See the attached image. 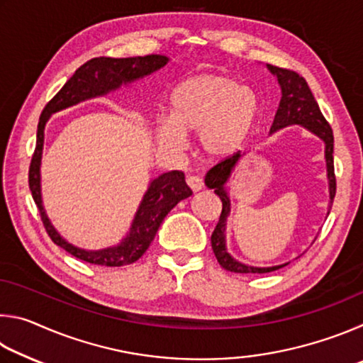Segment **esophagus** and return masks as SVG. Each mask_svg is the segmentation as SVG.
<instances>
[{"mask_svg":"<svg viewBox=\"0 0 363 363\" xmlns=\"http://www.w3.org/2000/svg\"><path fill=\"white\" fill-rule=\"evenodd\" d=\"M187 186L194 190V192H199V190L203 189V181L199 176H187Z\"/></svg>","mask_w":363,"mask_h":363,"instance_id":"1","label":"esophagus"}]
</instances>
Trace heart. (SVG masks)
<instances>
[{"label": "heart", "mask_w": 363, "mask_h": 363, "mask_svg": "<svg viewBox=\"0 0 363 363\" xmlns=\"http://www.w3.org/2000/svg\"><path fill=\"white\" fill-rule=\"evenodd\" d=\"M253 89L224 75H200L181 83L169 99V118L157 120L155 136L167 150H179L182 134H200L208 157L224 158L247 143L259 121Z\"/></svg>", "instance_id": "b5f03b06"}]
</instances>
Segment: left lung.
<instances>
[{
    "mask_svg": "<svg viewBox=\"0 0 363 363\" xmlns=\"http://www.w3.org/2000/svg\"><path fill=\"white\" fill-rule=\"evenodd\" d=\"M272 75L277 77L279 84L281 88V99L279 104L277 113H275V118L272 126H270V134L284 130L286 126L291 125H301L306 128L307 131L315 134L317 138H320L325 143V162H327V177H328V190H330V203H328V214L331 210V205H333V199L336 194V177H335V164H333V131H331V126L328 121L325 120L322 115L320 108H318V104L314 99V94L307 86L306 79L298 75L296 72L280 69V67L275 65H267ZM243 155L240 152L233 153V155L224 158L223 162L208 171L205 176V184L208 189H213L214 194H216L220 201H223V211H220L219 223L214 229L211 235V247L214 251V256H216L218 262L220 267H224L229 272L235 274H267L272 272V270H279L285 267L286 264H280V266H272V267H253L248 266V264H243L240 261L233 259V257L227 253L225 248V223L227 218L230 214V200L229 194L225 190V184L230 179L233 173V168L237 167L238 160Z\"/></svg>",
    "mask_w": 363,
    "mask_h": 363,
    "instance_id": "8db88e82",
    "label": "left lung"
}]
</instances>
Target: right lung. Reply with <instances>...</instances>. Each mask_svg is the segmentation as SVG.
Instances as JSON below:
<instances>
[{
	"mask_svg": "<svg viewBox=\"0 0 363 363\" xmlns=\"http://www.w3.org/2000/svg\"><path fill=\"white\" fill-rule=\"evenodd\" d=\"M168 60L169 59L167 56H160V54L125 59L94 57L79 67L69 82L62 86V89L43 108L38 131H36V147L28 169V186L30 190H32L35 203L40 210L41 220L45 224L48 235L51 237V240L57 247L64 248L67 253L78 257V259L107 267H120L136 262L145 253L147 248L150 247L158 227L163 223V219L167 218V214L181 200L192 195V190L186 184V177H184L182 171H169V173L160 174L155 179L150 181L149 189H147L144 199L138 208L136 216L133 219L130 233L123 238L120 245L96 251L73 247L72 243L67 242L54 229L41 200L40 167L43 144H45V126L49 116L64 108L77 106V104L83 101L106 96L121 88V84H130L139 78L150 75V73L167 65Z\"/></svg>",
	"mask_w": 363,
	"mask_h": 363,
	"instance_id": "1",
	"label": "right lung"
}]
</instances>
